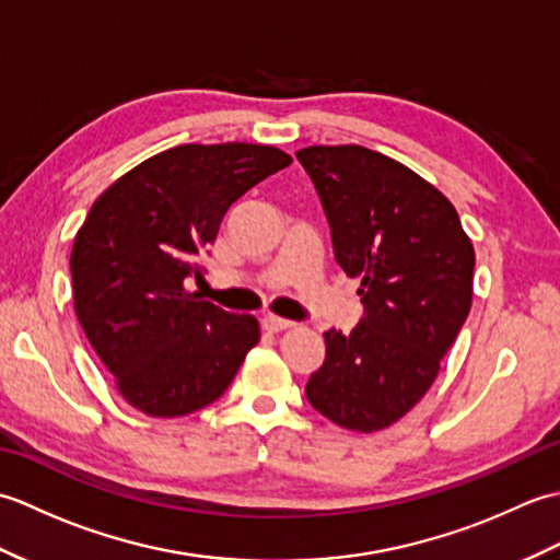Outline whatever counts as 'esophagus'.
<instances>
[{"label":"esophagus","mask_w":560,"mask_h":560,"mask_svg":"<svg viewBox=\"0 0 560 560\" xmlns=\"http://www.w3.org/2000/svg\"><path fill=\"white\" fill-rule=\"evenodd\" d=\"M261 327H265L267 331H283L293 327L291 319H283V317H277V315H265L261 317Z\"/></svg>","instance_id":"1"}]
</instances>
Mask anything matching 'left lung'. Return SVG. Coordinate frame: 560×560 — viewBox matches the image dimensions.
<instances>
[{"instance_id":"1","label":"left lung","mask_w":560,"mask_h":560,"mask_svg":"<svg viewBox=\"0 0 560 560\" xmlns=\"http://www.w3.org/2000/svg\"><path fill=\"white\" fill-rule=\"evenodd\" d=\"M295 159L325 209L337 265L361 277L363 303L351 335L325 331V363L305 397L337 425L373 433L433 385L469 315L474 247L455 207L383 153L307 147Z\"/></svg>"}]
</instances>
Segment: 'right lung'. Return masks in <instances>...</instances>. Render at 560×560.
I'll return each instance as SVG.
<instances>
[{"mask_svg":"<svg viewBox=\"0 0 560 560\" xmlns=\"http://www.w3.org/2000/svg\"><path fill=\"white\" fill-rule=\"evenodd\" d=\"M291 165L257 144H183L110 185L71 249L74 311L120 395L173 419L217 401L259 341L253 315H233L197 293L199 259L247 189Z\"/></svg>","mask_w":560,"mask_h":560,"instance_id":"1","label":"right lung"}]
</instances>
